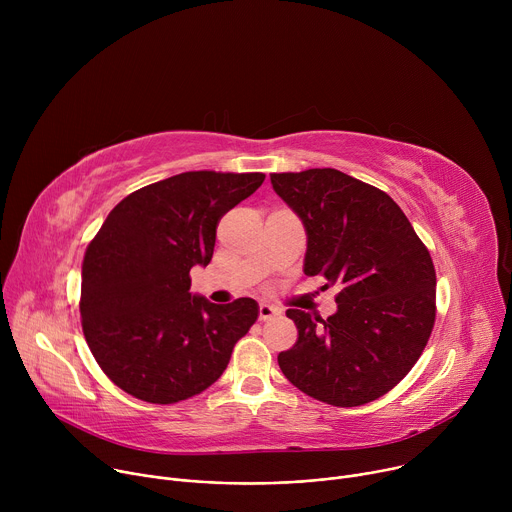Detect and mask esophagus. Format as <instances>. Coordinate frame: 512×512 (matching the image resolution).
I'll return each instance as SVG.
<instances>
[{
	"instance_id": "1",
	"label": "esophagus",
	"mask_w": 512,
	"mask_h": 512,
	"mask_svg": "<svg viewBox=\"0 0 512 512\" xmlns=\"http://www.w3.org/2000/svg\"><path fill=\"white\" fill-rule=\"evenodd\" d=\"M275 316H279V310L277 308H273V306H269V304H261L259 306V320H271V318H275Z\"/></svg>"
}]
</instances>
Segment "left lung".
<instances>
[{
  "label": "left lung",
  "instance_id": "1",
  "mask_svg": "<svg viewBox=\"0 0 512 512\" xmlns=\"http://www.w3.org/2000/svg\"><path fill=\"white\" fill-rule=\"evenodd\" d=\"M306 227V275L340 285L330 318L287 310L298 328L279 369L306 395L356 407L389 393L421 356L435 322V269L399 204L334 168L271 174Z\"/></svg>",
  "mask_w": 512,
  "mask_h": 512
}]
</instances>
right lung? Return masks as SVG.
Returning <instances> with one entry per match:
<instances>
[{"instance_id": "obj_1", "label": "right lung", "mask_w": 512, "mask_h": 512, "mask_svg": "<svg viewBox=\"0 0 512 512\" xmlns=\"http://www.w3.org/2000/svg\"><path fill=\"white\" fill-rule=\"evenodd\" d=\"M263 180L261 172H184L109 212L83 259L81 318L95 360L119 389L170 405L223 375L259 306L192 296L190 269L210 263L218 221Z\"/></svg>"}]
</instances>
